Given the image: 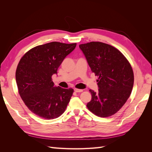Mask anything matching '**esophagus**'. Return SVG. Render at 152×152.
I'll return each instance as SVG.
<instances>
[{
    "label": "esophagus",
    "instance_id": "34e87169",
    "mask_svg": "<svg viewBox=\"0 0 152 152\" xmlns=\"http://www.w3.org/2000/svg\"><path fill=\"white\" fill-rule=\"evenodd\" d=\"M74 91L75 92V93H82V92L83 91V90H82V89H79L75 88V89H74Z\"/></svg>",
    "mask_w": 152,
    "mask_h": 152
}]
</instances>
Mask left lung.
I'll list each match as a JSON object with an SVG mask.
<instances>
[{
  "instance_id": "obj_1",
  "label": "left lung",
  "mask_w": 152,
  "mask_h": 152,
  "mask_svg": "<svg viewBox=\"0 0 152 152\" xmlns=\"http://www.w3.org/2000/svg\"><path fill=\"white\" fill-rule=\"evenodd\" d=\"M79 48L95 75L99 87L90 89L92 98L87 104L90 111L100 117L113 115L129 98L134 84L131 64L120 50L109 44L91 42Z\"/></svg>"
}]
</instances>
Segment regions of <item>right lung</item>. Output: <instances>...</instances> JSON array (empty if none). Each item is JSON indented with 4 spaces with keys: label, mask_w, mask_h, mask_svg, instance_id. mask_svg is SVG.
<instances>
[{
    "label": "right lung",
    "mask_w": 152,
    "mask_h": 152,
    "mask_svg": "<svg viewBox=\"0 0 152 152\" xmlns=\"http://www.w3.org/2000/svg\"><path fill=\"white\" fill-rule=\"evenodd\" d=\"M76 43L52 42L29 50L18 63L16 81L18 92L31 112L45 119L56 118L65 111L73 93L72 88L54 86L52 75Z\"/></svg>",
    "instance_id": "right-lung-1"
}]
</instances>
